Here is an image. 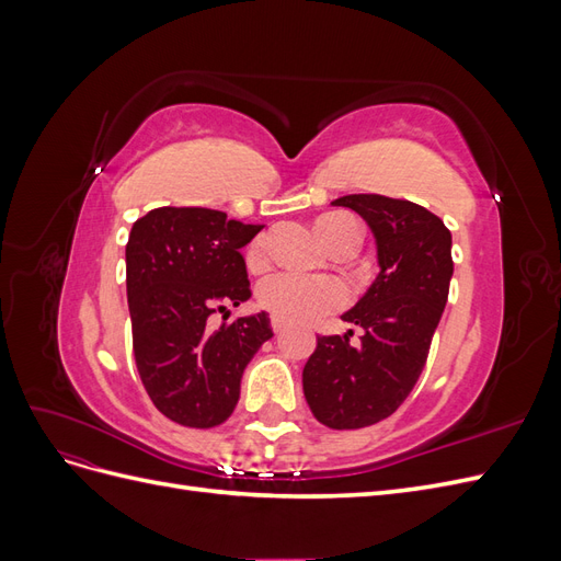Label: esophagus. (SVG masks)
Instances as JSON below:
<instances>
[{
    "label": "esophagus",
    "instance_id": "1",
    "mask_svg": "<svg viewBox=\"0 0 561 561\" xmlns=\"http://www.w3.org/2000/svg\"><path fill=\"white\" fill-rule=\"evenodd\" d=\"M271 328H274V332H276V334H280V332L285 330V322H283V320H278V318H271Z\"/></svg>",
    "mask_w": 561,
    "mask_h": 561
}]
</instances>
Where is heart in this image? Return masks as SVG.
I'll return each instance as SVG.
<instances>
[{
	"label": "heart",
	"mask_w": 561,
	"mask_h": 561,
	"mask_svg": "<svg viewBox=\"0 0 561 561\" xmlns=\"http://www.w3.org/2000/svg\"><path fill=\"white\" fill-rule=\"evenodd\" d=\"M316 233L334 254H353L363 241V229L346 213H325L316 219ZM271 239L257 236L245 252L250 268H262L268 262ZM257 304L271 318H278L290 325H301L328 316L346 304L344 285L334 278H301L295 274H276L260 283Z\"/></svg>",
	"instance_id": "1"
}]
</instances>
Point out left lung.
Segmentation results:
<instances>
[{
	"mask_svg": "<svg viewBox=\"0 0 561 561\" xmlns=\"http://www.w3.org/2000/svg\"><path fill=\"white\" fill-rule=\"evenodd\" d=\"M358 213L377 239L379 276L342 318L363 328L318 336L304 365V396L313 416L334 431L388 419L412 393L454 274L451 233L443 219L412 201L348 194L332 201Z\"/></svg>",
	"mask_w": 561,
	"mask_h": 561,
	"instance_id": "left-lung-1",
	"label": "left lung"
}]
</instances>
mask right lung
Returning <instances> with one entry per match:
<instances>
[{"label": "right lung", "instance_id": "obj_1", "mask_svg": "<svg viewBox=\"0 0 561 561\" xmlns=\"http://www.w3.org/2000/svg\"><path fill=\"white\" fill-rule=\"evenodd\" d=\"M260 229L219 210L171 206L149 210L130 229L126 293L135 365L157 410L180 426L225 423L239 402L243 369L274 336L264 311L208 328L215 311L250 299L241 250Z\"/></svg>", "mask_w": 561, "mask_h": 561}]
</instances>
